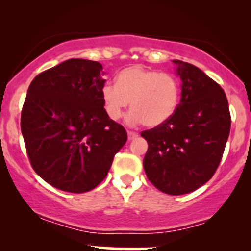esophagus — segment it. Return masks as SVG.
Returning a JSON list of instances; mask_svg holds the SVG:
<instances>
[{
  "mask_svg": "<svg viewBox=\"0 0 251 251\" xmlns=\"http://www.w3.org/2000/svg\"><path fill=\"white\" fill-rule=\"evenodd\" d=\"M127 137H128V140H133L138 137V133H135V132H132V131H127Z\"/></svg>",
  "mask_w": 251,
  "mask_h": 251,
  "instance_id": "34e87169",
  "label": "esophagus"
}]
</instances>
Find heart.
Instances as JSON below:
<instances>
[{"mask_svg":"<svg viewBox=\"0 0 251 251\" xmlns=\"http://www.w3.org/2000/svg\"><path fill=\"white\" fill-rule=\"evenodd\" d=\"M101 99L109 119L119 120L131 101L132 111L126 118L128 125L144 123L155 127L175 114L180 99V85L172 74L132 66L119 72L116 83L102 86Z\"/></svg>","mask_w":251,"mask_h":251,"instance_id":"heart-1","label":"heart"}]
</instances>
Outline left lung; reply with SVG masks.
<instances>
[{
  "mask_svg": "<svg viewBox=\"0 0 251 251\" xmlns=\"http://www.w3.org/2000/svg\"><path fill=\"white\" fill-rule=\"evenodd\" d=\"M181 98L165 124L143 131L148 142L144 170L159 191L178 196L211 179L230 133L231 117L224 91L191 63L174 60Z\"/></svg>",
  "mask_w": 251,
  "mask_h": 251,
  "instance_id": "left-lung-1",
  "label": "left lung"
}]
</instances>
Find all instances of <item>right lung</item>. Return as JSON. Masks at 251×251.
<instances>
[{"label": "right lung", "instance_id": "1", "mask_svg": "<svg viewBox=\"0 0 251 251\" xmlns=\"http://www.w3.org/2000/svg\"><path fill=\"white\" fill-rule=\"evenodd\" d=\"M102 66L70 59L34 77L21 112L28 158L54 188L82 194L99 185L127 140L101 99Z\"/></svg>", "mask_w": 251, "mask_h": 251}]
</instances>
